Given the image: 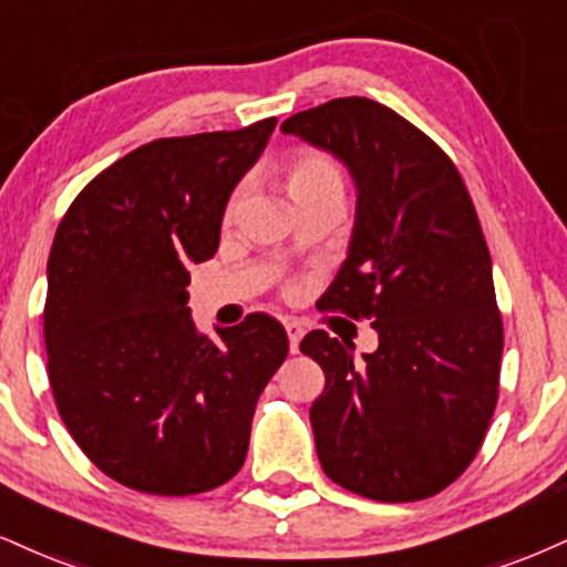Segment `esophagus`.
<instances>
[{
	"label": "esophagus",
	"instance_id": "1",
	"mask_svg": "<svg viewBox=\"0 0 567 567\" xmlns=\"http://www.w3.org/2000/svg\"><path fill=\"white\" fill-rule=\"evenodd\" d=\"M285 330H288L290 353H298V346H301V338H303V327L298 322H285Z\"/></svg>",
	"mask_w": 567,
	"mask_h": 567
}]
</instances>
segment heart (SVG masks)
Segmentation results:
<instances>
[{"label":"heart","instance_id":"heart-1","mask_svg":"<svg viewBox=\"0 0 567 567\" xmlns=\"http://www.w3.org/2000/svg\"><path fill=\"white\" fill-rule=\"evenodd\" d=\"M324 182H340L338 166L327 158V155L306 150V153H298L296 158L288 163L290 193H296V189H303V187H313V184H324Z\"/></svg>","mask_w":567,"mask_h":567}]
</instances>
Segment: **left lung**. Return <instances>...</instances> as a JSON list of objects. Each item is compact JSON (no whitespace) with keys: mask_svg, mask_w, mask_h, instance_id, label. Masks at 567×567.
<instances>
[{"mask_svg":"<svg viewBox=\"0 0 567 567\" xmlns=\"http://www.w3.org/2000/svg\"><path fill=\"white\" fill-rule=\"evenodd\" d=\"M282 132L349 168V256L319 306L378 332L361 361L324 330L301 340L327 378L309 414L319 462L367 499H425L478 454L499 393L502 317L478 214L446 153L380 102L330 100Z\"/></svg>","mask_w":567,"mask_h":567,"instance_id":"1","label":"left lung"}]
</instances>
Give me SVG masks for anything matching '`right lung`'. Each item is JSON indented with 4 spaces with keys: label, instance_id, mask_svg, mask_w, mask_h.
Segmentation results:
<instances>
[{
    "label": "right lung",
    "instance_id": "obj_1",
    "mask_svg": "<svg viewBox=\"0 0 567 567\" xmlns=\"http://www.w3.org/2000/svg\"><path fill=\"white\" fill-rule=\"evenodd\" d=\"M277 118L155 140L94 176L54 231L44 343L60 417L113 481L158 496L227 483L256 401L288 357L277 319L195 330L189 266L208 261L231 189Z\"/></svg>",
    "mask_w": 567,
    "mask_h": 567
}]
</instances>
